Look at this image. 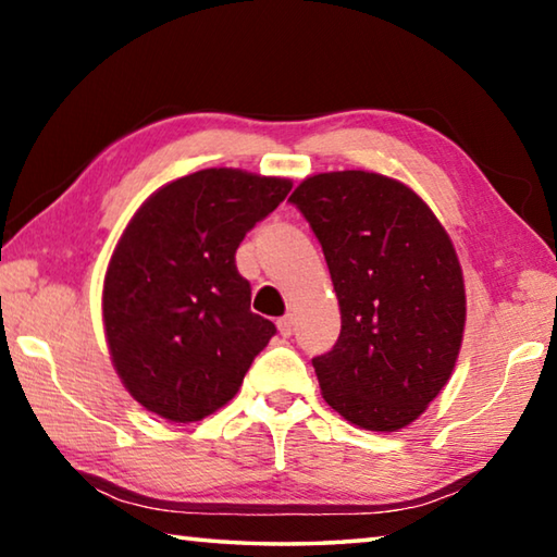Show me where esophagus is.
<instances>
[{
	"label": "esophagus",
	"instance_id": "34e87169",
	"mask_svg": "<svg viewBox=\"0 0 557 557\" xmlns=\"http://www.w3.org/2000/svg\"><path fill=\"white\" fill-rule=\"evenodd\" d=\"M277 329L282 336H292V332H295V317L285 314L282 319H277Z\"/></svg>",
	"mask_w": 557,
	"mask_h": 557
}]
</instances>
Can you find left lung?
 Segmentation results:
<instances>
[{
    "mask_svg": "<svg viewBox=\"0 0 557 557\" xmlns=\"http://www.w3.org/2000/svg\"><path fill=\"white\" fill-rule=\"evenodd\" d=\"M289 203L322 245L342 334L312 358L324 400L348 422L395 432L418 420L455 369L467 299L449 235L395 178L329 172Z\"/></svg>",
    "mask_w": 557,
    "mask_h": 557,
    "instance_id": "1",
    "label": "left lung"
}]
</instances>
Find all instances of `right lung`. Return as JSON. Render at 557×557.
Masks as SVG:
<instances>
[{"label":"right lung","instance_id":"1","mask_svg":"<svg viewBox=\"0 0 557 557\" xmlns=\"http://www.w3.org/2000/svg\"><path fill=\"white\" fill-rule=\"evenodd\" d=\"M289 188V178L203 169L149 196L122 233L102 322L122 383L149 412L172 422L215 412L277 334L250 312L235 250Z\"/></svg>","mask_w":557,"mask_h":557}]
</instances>
